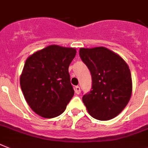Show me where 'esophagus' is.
<instances>
[{
	"mask_svg": "<svg viewBox=\"0 0 148 148\" xmlns=\"http://www.w3.org/2000/svg\"><path fill=\"white\" fill-rule=\"evenodd\" d=\"M74 91H75V92L77 93V94H80V88L79 86H76L75 87H74Z\"/></svg>",
	"mask_w": 148,
	"mask_h": 148,
	"instance_id": "1",
	"label": "esophagus"
}]
</instances>
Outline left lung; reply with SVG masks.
I'll use <instances>...</instances> for the list:
<instances>
[{"label": "left lung", "mask_w": 148, "mask_h": 148, "mask_svg": "<svg viewBox=\"0 0 148 148\" xmlns=\"http://www.w3.org/2000/svg\"><path fill=\"white\" fill-rule=\"evenodd\" d=\"M79 55L91 73V90L83 101L93 118L108 120L120 114L132 95L130 70L125 61L105 47L80 48Z\"/></svg>", "instance_id": "8db88e82"}]
</instances>
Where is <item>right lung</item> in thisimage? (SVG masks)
<instances>
[{"instance_id": "1", "label": "right lung", "mask_w": 148, "mask_h": 148, "mask_svg": "<svg viewBox=\"0 0 148 148\" xmlns=\"http://www.w3.org/2000/svg\"><path fill=\"white\" fill-rule=\"evenodd\" d=\"M76 49L47 47L29 56L20 77V86L30 108L45 118L59 116L74 96L68 67Z\"/></svg>"}]
</instances>
